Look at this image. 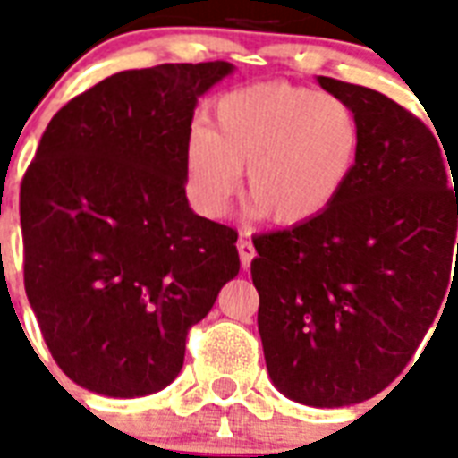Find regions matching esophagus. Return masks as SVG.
Listing matches in <instances>:
<instances>
[{"label":"esophagus","mask_w":458,"mask_h":458,"mask_svg":"<svg viewBox=\"0 0 458 458\" xmlns=\"http://www.w3.org/2000/svg\"><path fill=\"white\" fill-rule=\"evenodd\" d=\"M237 251H240V261H242L244 268L251 264V259L257 257V250H254V244H251L250 240H244V237H240V240H237Z\"/></svg>","instance_id":"1"}]
</instances>
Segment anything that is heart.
<instances>
[{"label":"heart","mask_w":458,"mask_h":458,"mask_svg":"<svg viewBox=\"0 0 458 458\" xmlns=\"http://www.w3.org/2000/svg\"><path fill=\"white\" fill-rule=\"evenodd\" d=\"M361 128L342 97L290 82H259L218 97L214 123H194L182 149L185 190L208 218L242 185L257 214L301 225L333 207L354 175Z\"/></svg>","instance_id":"obj_1"}]
</instances>
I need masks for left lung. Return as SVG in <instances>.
<instances>
[{"label":"left lung","mask_w":458,"mask_h":458,"mask_svg":"<svg viewBox=\"0 0 458 458\" xmlns=\"http://www.w3.org/2000/svg\"><path fill=\"white\" fill-rule=\"evenodd\" d=\"M318 85L359 118L354 175L318 218L254 237L251 280L273 385L337 409L383 392L452 294L458 164L390 97L326 75Z\"/></svg>","instance_id":"8db88e82"}]
</instances>
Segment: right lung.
<instances>
[{"mask_svg":"<svg viewBox=\"0 0 458 458\" xmlns=\"http://www.w3.org/2000/svg\"><path fill=\"white\" fill-rule=\"evenodd\" d=\"M228 61L97 82L56 111L21 182L25 294L54 361L106 397L171 385L187 330L240 271L237 233L185 197L194 106Z\"/></svg>","mask_w":458,"mask_h":458,"instance_id":"right-lung-1","label":"right lung"}]
</instances>
